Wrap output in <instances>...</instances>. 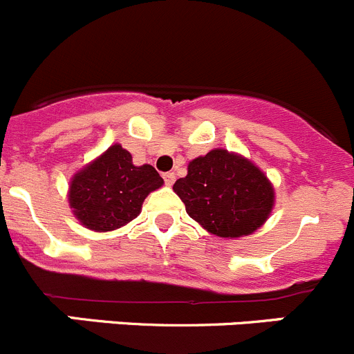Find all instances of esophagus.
Here are the masks:
<instances>
[{
    "instance_id": "obj_1",
    "label": "esophagus",
    "mask_w": 354,
    "mask_h": 354,
    "mask_svg": "<svg viewBox=\"0 0 354 354\" xmlns=\"http://www.w3.org/2000/svg\"><path fill=\"white\" fill-rule=\"evenodd\" d=\"M163 179L167 186H171L175 183V174L174 171H167V174H163Z\"/></svg>"
}]
</instances>
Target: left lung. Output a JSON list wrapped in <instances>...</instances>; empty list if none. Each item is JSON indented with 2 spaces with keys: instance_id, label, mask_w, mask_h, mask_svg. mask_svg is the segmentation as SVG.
Instances as JSON below:
<instances>
[{
  "instance_id": "1",
  "label": "left lung",
  "mask_w": 354,
  "mask_h": 354,
  "mask_svg": "<svg viewBox=\"0 0 354 354\" xmlns=\"http://www.w3.org/2000/svg\"><path fill=\"white\" fill-rule=\"evenodd\" d=\"M174 191L191 218L221 238H240L264 224L274 191L266 175L245 158L214 149L196 158Z\"/></svg>"
}]
</instances>
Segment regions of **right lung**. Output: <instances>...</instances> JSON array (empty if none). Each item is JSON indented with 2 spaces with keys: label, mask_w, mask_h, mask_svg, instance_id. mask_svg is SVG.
Here are the masks:
<instances>
[{
  "label": "right lung",
  "mask_w": 354,
  "mask_h": 354,
  "mask_svg": "<svg viewBox=\"0 0 354 354\" xmlns=\"http://www.w3.org/2000/svg\"><path fill=\"white\" fill-rule=\"evenodd\" d=\"M161 184L163 179L151 165L136 167L132 154L114 144L74 175L69 203L88 230L113 231L133 221L147 194Z\"/></svg>",
  "instance_id": "right-lung-1"
}]
</instances>
